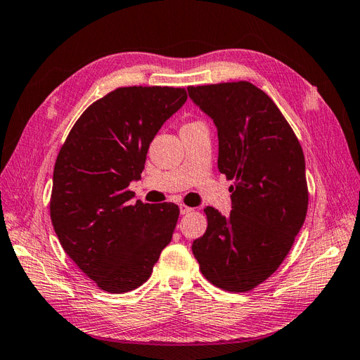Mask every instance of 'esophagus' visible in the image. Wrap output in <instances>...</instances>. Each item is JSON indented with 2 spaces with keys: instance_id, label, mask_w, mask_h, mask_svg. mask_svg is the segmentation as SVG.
Instances as JSON below:
<instances>
[{
  "instance_id": "34e87169",
  "label": "esophagus",
  "mask_w": 360,
  "mask_h": 360,
  "mask_svg": "<svg viewBox=\"0 0 360 360\" xmlns=\"http://www.w3.org/2000/svg\"><path fill=\"white\" fill-rule=\"evenodd\" d=\"M179 209H181V213H182V215H188L190 212H193V209H192V207H188V205H186V204H181V205H179Z\"/></svg>"
}]
</instances>
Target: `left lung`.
I'll use <instances>...</instances> for the list:
<instances>
[{
	"instance_id": "1",
	"label": "left lung",
	"mask_w": 360,
	"mask_h": 360,
	"mask_svg": "<svg viewBox=\"0 0 360 360\" xmlns=\"http://www.w3.org/2000/svg\"><path fill=\"white\" fill-rule=\"evenodd\" d=\"M218 129V170L233 179L232 210L205 207L193 255L212 285L246 292L278 269L307 218L302 145L264 91L249 82L188 86Z\"/></svg>"
}]
</instances>
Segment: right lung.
I'll return each mask as SVG.
<instances>
[{"instance_id":"right-lung-1","label":"right lung","mask_w":360,"mask_h":360,"mask_svg":"<svg viewBox=\"0 0 360 360\" xmlns=\"http://www.w3.org/2000/svg\"><path fill=\"white\" fill-rule=\"evenodd\" d=\"M186 101L184 88H117L83 111L58 151L49 204L53 231L106 292L139 288L172 241L178 205H131L128 186L141 179L151 141Z\"/></svg>"}]
</instances>
